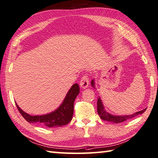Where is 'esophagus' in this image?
<instances>
[{
    "label": "esophagus",
    "mask_w": 158,
    "mask_h": 158,
    "mask_svg": "<svg viewBox=\"0 0 158 158\" xmlns=\"http://www.w3.org/2000/svg\"><path fill=\"white\" fill-rule=\"evenodd\" d=\"M89 77H88L87 76H83L82 77V78L81 80V81H80V85H81V87L82 88H87L88 87V85H89Z\"/></svg>",
    "instance_id": "esophagus-1"
}]
</instances>
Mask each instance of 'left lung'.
<instances>
[{
  "label": "left lung",
  "mask_w": 158,
  "mask_h": 158,
  "mask_svg": "<svg viewBox=\"0 0 158 158\" xmlns=\"http://www.w3.org/2000/svg\"><path fill=\"white\" fill-rule=\"evenodd\" d=\"M92 85L93 87L94 86V81H92ZM146 108L143 110H141V111H139L136 113H135V114H132V115H126V116L112 115L105 110L103 105V103H102L100 98H98L97 111H98V114L99 115V117H101V119L106 121H110V122H112V123H119L121 122H123V121H126L128 119H131V118H132L133 117H136V116H137V115L142 114L143 112H144L146 111Z\"/></svg>",
  "instance_id": "obj_1"
}]
</instances>
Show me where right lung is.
I'll return each instance as SVG.
<instances>
[{"label": "right lung", "instance_id": "1", "mask_svg": "<svg viewBox=\"0 0 158 158\" xmlns=\"http://www.w3.org/2000/svg\"><path fill=\"white\" fill-rule=\"evenodd\" d=\"M80 92L77 84H74L66 94L63 103L59 108L53 112L41 116H31L24 112L17 104L16 106L20 114L29 123H38L47 128H57L68 124L72 119L73 114V104L76 96Z\"/></svg>", "mask_w": 158, "mask_h": 158}]
</instances>
